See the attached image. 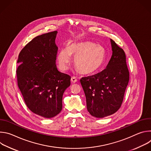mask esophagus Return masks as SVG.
<instances>
[{"instance_id": "obj_1", "label": "esophagus", "mask_w": 151, "mask_h": 151, "mask_svg": "<svg viewBox=\"0 0 151 151\" xmlns=\"http://www.w3.org/2000/svg\"><path fill=\"white\" fill-rule=\"evenodd\" d=\"M76 81H77V79H76V78L75 76H72L71 78V82H72V83H74L76 82Z\"/></svg>"}]
</instances>
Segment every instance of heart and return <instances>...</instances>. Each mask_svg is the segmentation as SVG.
Wrapping results in <instances>:
<instances>
[{
	"instance_id": "b5f03b06",
	"label": "heart",
	"mask_w": 151,
	"mask_h": 151,
	"mask_svg": "<svg viewBox=\"0 0 151 151\" xmlns=\"http://www.w3.org/2000/svg\"><path fill=\"white\" fill-rule=\"evenodd\" d=\"M71 55L75 57V66L79 72L83 75H90L103 66L106 51L101 45L90 41L72 44L68 48H62L58 54L57 61L61 70L68 69L72 61Z\"/></svg>"
}]
</instances>
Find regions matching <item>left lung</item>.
<instances>
[{
  "instance_id": "left-lung-1",
  "label": "left lung",
  "mask_w": 151,
  "mask_h": 151,
  "mask_svg": "<svg viewBox=\"0 0 151 151\" xmlns=\"http://www.w3.org/2000/svg\"><path fill=\"white\" fill-rule=\"evenodd\" d=\"M112 55L105 69L80 80L89 113L96 118L112 115L120 108L129 82L124 51L111 39Z\"/></svg>"
}]
</instances>
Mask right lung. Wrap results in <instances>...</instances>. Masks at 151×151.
Returning <instances> with one entry per match:
<instances>
[{"mask_svg":"<svg viewBox=\"0 0 151 151\" xmlns=\"http://www.w3.org/2000/svg\"><path fill=\"white\" fill-rule=\"evenodd\" d=\"M54 31L33 38L19 54L16 73L18 88L28 108L51 118L62 110L63 95L70 85V76L57 70L58 47Z\"/></svg>","mask_w":151,"mask_h":151,"instance_id":"obj_1","label":"right lung"}]
</instances>
